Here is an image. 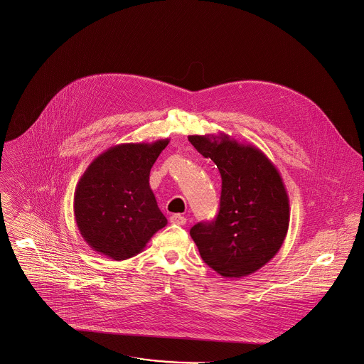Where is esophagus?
Masks as SVG:
<instances>
[{"mask_svg":"<svg viewBox=\"0 0 364 364\" xmlns=\"http://www.w3.org/2000/svg\"><path fill=\"white\" fill-rule=\"evenodd\" d=\"M170 222H171V223H176V225H186L187 219H186V217L180 215V214H173V215L170 217Z\"/></svg>","mask_w":364,"mask_h":364,"instance_id":"34e87169","label":"esophagus"}]
</instances>
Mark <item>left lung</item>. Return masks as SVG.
<instances>
[{
  "label": "left lung",
  "instance_id": "8db88e82",
  "mask_svg": "<svg viewBox=\"0 0 364 364\" xmlns=\"http://www.w3.org/2000/svg\"><path fill=\"white\" fill-rule=\"evenodd\" d=\"M222 177L217 218L190 229L203 260L226 279L246 277L269 263L284 243L290 200L273 161L255 145L226 134L190 135Z\"/></svg>",
  "mask_w": 364,
  "mask_h": 364
}]
</instances>
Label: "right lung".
<instances>
[{"label": "right lung", "instance_id": "add662e5", "mask_svg": "<svg viewBox=\"0 0 364 364\" xmlns=\"http://www.w3.org/2000/svg\"><path fill=\"white\" fill-rule=\"evenodd\" d=\"M168 142L112 146L85 168L74 191V218L92 250L112 260H127L141 253L167 225L149 176Z\"/></svg>", "mask_w": 364, "mask_h": 364}]
</instances>
